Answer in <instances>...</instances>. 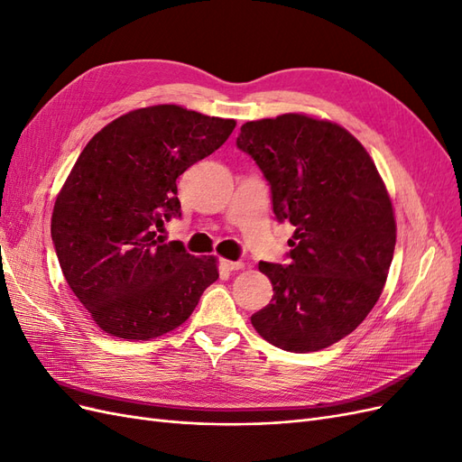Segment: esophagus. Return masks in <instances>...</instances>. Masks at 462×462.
<instances>
[{
	"label": "esophagus",
	"instance_id": "34e87169",
	"mask_svg": "<svg viewBox=\"0 0 462 462\" xmlns=\"http://www.w3.org/2000/svg\"><path fill=\"white\" fill-rule=\"evenodd\" d=\"M221 265L226 268L227 272H239L245 268L243 262H233V260H221Z\"/></svg>",
	"mask_w": 462,
	"mask_h": 462
}]
</instances>
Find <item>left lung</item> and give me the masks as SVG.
Returning <instances> with one entry per match:
<instances>
[{
  "mask_svg": "<svg viewBox=\"0 0 462 462\" xmlns=\"http://www.w3.org/2000/svg\"><path fill=\"white\" fill-rule=\"evenodd\" d=\"M236 148L268 180L275 217L295 226L289 262L258 263L273 299L250 321L291 353L337 343L370 314L393 260V206L375 163L339 125L300 114L245 123Z\"/></svg>",
  "mask_w": 462,
  "mask_h": 462,
  "instance_id": "left-lung-1",
  "label": "left lung"
}]
</instances>
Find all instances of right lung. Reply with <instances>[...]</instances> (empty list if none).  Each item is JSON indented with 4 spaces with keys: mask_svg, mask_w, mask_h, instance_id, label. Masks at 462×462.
<instances>
[{
    "mask_svg": "<svg viewBox=\"0 0 462 462\" xmlns=\"http://www.w3.org/2000/svg\"><path fill=\"white\" fill-rule=\"evenodd\" d=\"M233 129V119L163 104L111 121L80 152L53 206L51 241L69 287L106 333L160 337L219 277L216 256H192L158 231L180 217L179 175Z\"/></svg>",
    "mask_w": 462,
    "mask_h": 462,
    "instance_id": "right-lung-1",
    "label": "right lung"
}]
</instances>
